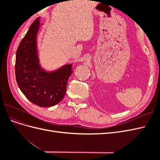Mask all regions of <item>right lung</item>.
Returning a JSON list of instances; mask_svg holds the SVG:
<instances>
[{
    "label": "right lung",
    "instance_id": "1",
    "mask_svg": "<svg viewBox=\"0 0 160 160\" xmlns=\"http://www.w3.org/2000/svg\"><path fill=\"white\" fill-rule=\"evenodd\" d=\"M39 18L31 25L21 41L16 53L15 75L17 84L31 102L42 108L59 103L66 93L67 81L72 74V65L47 72L41 68L37 49Z\"/></svg>",
    "mask_w": 160,
    "mask_h": 160
}]
</instances>
